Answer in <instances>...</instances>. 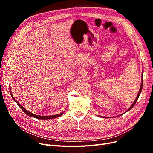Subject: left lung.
<instances>
[{"mask_svg":"<svg viewBox=\"0 0 153 153\" xmlns=\"http://www.w3.org/2000/svg\"><path fill=\"white\" fill-rule=\"evenodd\" d=\"M142 83H141V85H140V90H139V91H138V95H137V98H136V99L135 100V101H134V102L133 103V104L131 105V106H130V107H129L127 110H126V112H128L129 110H130L133 106H134V105H135V103H136V102H137V101L138 100V98H139V96H140V93H141V92H142V87H143V71H142ZM126 112H125L124 113H126ZM100 117H103V118H106V117H103V116H100Z\"/></svg>","mask_w":153,"mask_h":153,"instance_id":"left-lung-1","label":"left lung"}]
</instances>
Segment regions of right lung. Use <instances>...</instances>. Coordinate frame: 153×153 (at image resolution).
Returning <instances> with one entry per match:
<instances>
[{
    "instance_id": "1",
    "label": "right lung",
    "mask_w": 153,
    "mask_h": 153,
    "mask_svg": "<svg viewBox=\"0 0 153 153\" xmlns=\"http://www.w3.org/2000/svg\"><path fill=\"white\" fill-rule=\"evenodd\" d=\"M10 93H11V95L12 96L13 99L14 100V101H15V102L17 103V105L20 106V107L21 108V109L24 111V112H25L27 115H29V116H30L32 117H34V118H36V119H54V118H57V117H59L60 116H61V115H62V114H64V112H61V114H56V115H50V116H41V115H36L34 114H32V112H29V111H28L27 110H26L25 108H24L23 106L19 104V103L18 102V101L14 98V97L13 96V94L11 93V89H10Z\"/></svg>"
}]
</instances>
